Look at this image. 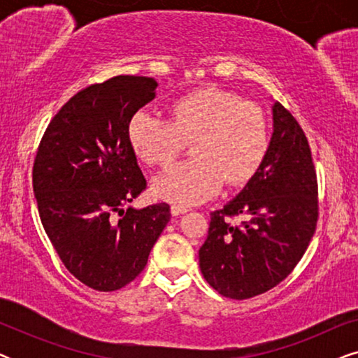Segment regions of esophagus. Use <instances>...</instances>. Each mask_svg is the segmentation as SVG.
Instances as JSON below:
<instances>
[{
    "instance_id": "obj_1",
    "label": "esophagus",
    "mask_w": 358,
    "mask_h": 358,
    "mask_svg": "<svg viewBox=\"0 0 358 358\" xmlns=\"http://www.w3.org/2000/svg\"><path fill=\"white\" fill-rule=\"evenodd\" d=\"M187 207H182V205H178V203H174L173 207H171V213H173V217H179V215H182V213H185L187 212Z\"/></svg>"
}]
</instances>
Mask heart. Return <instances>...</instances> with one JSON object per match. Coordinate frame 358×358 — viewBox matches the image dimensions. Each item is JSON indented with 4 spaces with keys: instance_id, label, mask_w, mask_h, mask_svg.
Segmentation results:
<instances>
[{
    "instance_id": "b5f03b06",
    "label": "heart",
    "mask_w": 358,
    "mask_h": 358,
    "mask_svg": "<svg viewBox=\"0 0 358 358\" xmlns=\"http://www.w3.org/2000/svg\"><path fill=\"white\" fill-rule=\"evenodd\" d=\"M129 143L148 166L164 168L192 141L195 158L173 166L155 180L158 197L178 205L203 202L223 182L243 185L261 168L271 146L262 107L233 92L202 87L171 102L168 119L140 110L130 119Z\"/></svg>"
}]
</instances>
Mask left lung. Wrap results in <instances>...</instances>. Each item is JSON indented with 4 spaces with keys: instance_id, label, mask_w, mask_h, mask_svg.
<instances>
[{
    "instance_id": "left-lung-1",
    "label": "left lung",
    "mask_w": 358,
    "mask_h": 358,
    "mask_svg": "<svg viewBox=\"0 0 358 358\" xmlns=\"http://www.w3.org/2000/svg\"><path fill=\"white\" fill-rule=\"evenodd\" d=\"M272 114L266 159L236 197L210 213L208 236L199 251L205 280L233 300L261 295L285 280L317 223V179L305 131L280 102ZM234 216L243 220L236 225Z\"/></svg>"
}]
</instances>
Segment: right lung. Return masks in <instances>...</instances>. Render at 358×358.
Here are the masks:
<instances>
[{
	"label": "right lung",
	"mask_w": 358,
	"mask_h": 358,
	"mask_svg": "<svg viewBox=\"0 0 358 358\" xmlns=\"http://www.w3.org/2000/svg\"><path fill=\"white\" fill-rule=\"evenodd\" d=\"M156 86L153 78L120 75L76 92L50 120L34 159L43 229L68 272L92 290L135 280L171 220L168 203L125 208L146 189L127 131Z\"/></svg>",
	"instance_id": "obj_1"
}]
</instances>
